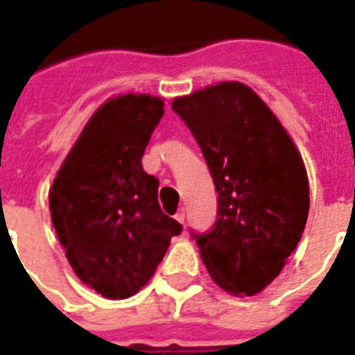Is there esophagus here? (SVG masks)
<instances>
[{"instance_id": "1", "label": "esophagus", "mask_w": 355, "mask_h": 355, "mask_svg": "<svg viewBox=\"0 0 355 355\" xmlns=\"http://www.w3.org/2000/svg\"><path fill=\"white\" fill-rule=\"evenodd\" d=\"M175 218H177V220H178V223H180V224H184V223H186V211H184V207L178 209V213H177V215H175Z\"/></svg>"}]
</instances>
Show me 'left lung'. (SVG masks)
<instances>
[{
	"label": "left lung",
	"mask_w": 355,
	"mask_h": 355,
	"mask_svg": "<svg viewBox=\"0 0 355 355\" xmlns=\"http://www.w3.org/2000/svg\"><path fill=\"white\" fill-rule=\"evenodd\" d=\"M215 182L216 220L192 232L218 287L253 297L279 275L304 232V163L272 110L239 81L173 101Z\"/></svg>",
	"instance_id": "8db88e82"
}]
</instances>
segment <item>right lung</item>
<instances>
[{
  "label": "right lung",
  "mask_w": 355,
  "mask_h": 355,
  "mask_svg": "<svg viewBox=\"0 0 355 355\" xmlns=\"http://www.w3.org/2000/svg\"><path fill=\"white\" fill-rule=\"evenodd\" d=\"M163 101L123 94L96 110L58 169L49 207L58 241L81 282L106 298L144 287L182 226L157 203L159 180L142 155Z\"/></svg>",
  "instance_id": "right-lung-1"
}]
</instances>
